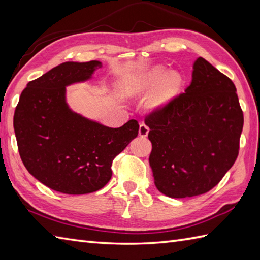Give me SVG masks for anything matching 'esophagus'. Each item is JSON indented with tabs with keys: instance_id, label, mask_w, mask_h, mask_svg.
Segmentation results:
<instances>
[{
	"instance_id": "34e87169",
	"label": "esophagus",
	"mask_w": 260,
	"mask_h": 260,
	"mask_svg": "<svg viewBox=\"0 0 260 260\" xmlns=\"http://www.w3.org/2000/svg\"><path fill=\"white\" fill-rule=\"evenodd\" d=\"M148 132H150V128H148V126L146 124H144V123H142L140 125V128H139V135L141 137H146L147 134H148Z\"/></svg>"
}]
</instances>
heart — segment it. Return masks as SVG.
Here are the masks:
<instances>
[{
    "label": "heart",
    "mask_w": 260,
    "mask_h": 260,
    "mask_svg": "<svg viewBox=\"0 0 260 260\" xmlns=\"http://www.w3.org/2000/svg\"><path fill=\"white\" fill-rule=\"evenodd\" d=\"M182 86V77L176 71H170L163 64H157L135 76L125 82L124 95L127 97L146 95L154 89L147 98V107L158 110L167 106Z\"/></svg>",
    "instance_id": "obj_1"
}]
</instances>
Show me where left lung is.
I'll return each instance as SVG.
<instances>
[{
  "label": "left lung",
  "instance_id": "8db88e82",
  "mask_svg": "<svg viewBox=\"0 0 260 260\" xmlns=\"http://www.w3.org/2000/svg\"><path fill=\"white\" fill-rule=\"evenodd\" d=\"M236 91L227 76L199 57L184 92L147 116L148 162L159 192L170 198L203 194L233 167L244 126Z\"/></svg>",
  "mask_w": 260,
  "mask_h": 260
}]
</instances>
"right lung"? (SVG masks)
Returning a JSON list of instances; mask_svg holds the SVG:
<instances>
[{
    "label": "right lung",
    "instance_id": "1",
    "mask_svg": "<svg viewBox=\"0 0 260 260\" xmlns=\"http://www.w3.org/2000/svg\"><path fill=\"white\" fill-rule=\"evenodd\" d=\"M102 67L97 60L63 62L30 81L20 96L13 126L21 159L54 191L101 190L112 178L113 159L139 134L135 119L112 128L69 107L66 87L90 80Z\"/></svg>",
    "mask_w": 260,
    "mask_h": 260
}]
</instances>
